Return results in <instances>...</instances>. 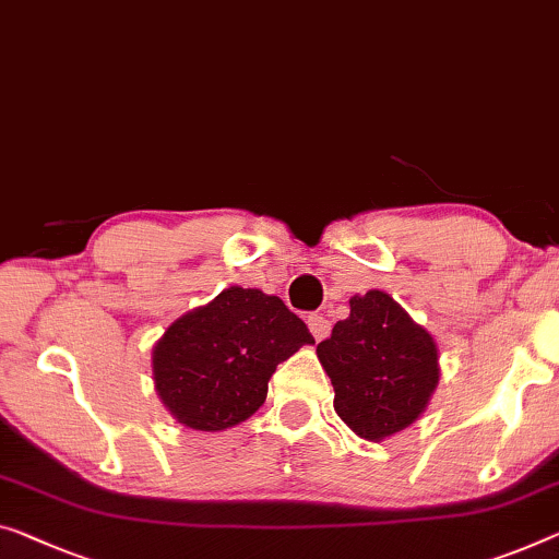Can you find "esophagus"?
<instances>
[{
	"label": "esophagus",
	"instance_id": "esophagus-1",
	"mask_svg": "<svg viewBox=\"0 0 559 559\" xmlns=\"http://www.w3.org/2000/svg\"><path fill=\"white\" fill-rule=\"evenodd\" d=\"M308 329H311L316 341H321V338H326L329 333H331V321L326 319V316H321V313H311V316H308Z\"/></svg>",
	"mask_w": 559,
	"mask_h": 559
}]
</instances>
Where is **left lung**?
<instances>
[{
  "label": "left lung",
  "mask_w": 559,
  "mask_h": 559,
  "mask_svg": "<svg viewBox=\"0 0 559 559\" xmlns=\"http://www.w3.org/2000/svg\"><path fill=\"white\" fill-rule=\"evenodd\" d=\"M348 304V319L316 354L336 391L333 409L361 439L381 441L427 409L439 384L437 344L384 290Z\"/></svg>",
  "instance_id": "obj_1"
}]
</instances>
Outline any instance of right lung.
<instances>
[{
  "label": "right lung",
  "instance_id": "right-lung-1",
  "mask_svg": "<svg viewBox=\"0 0 559 559\" xmlns=\"http://www.w3.org/2000/svg\"><path fill=\"white\" fill-rule=\"evenodd\" d=\"M306 344L308 326L278 296L230 286L163 333L155 391L182 427L223 431L261 409L276 366Z\"/></svg>",
  "mask_w": 559,
  "mask_h": 559
}]
</instances>
